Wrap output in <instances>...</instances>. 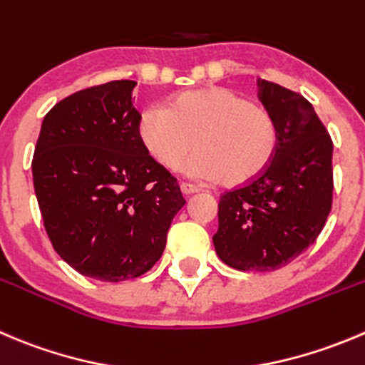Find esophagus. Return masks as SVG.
I'll return each mask as SVG.
<instances>
[{"label": "esophagus", "instance_id": "obj_1", "mask_svg": "<svg viewBox=\"0 0 365 365\" xmlns=\"http://www.w3.org/2000/svg\"><path fill=\"white\" fill-rule=\"evenodd\" d=\"M180 189H182L183 194H194V192H200V189H197L196 185H192V183H182L180 185Z\"/></svg>", "mask_w": 365, "mask_h": 365}]
</instances>
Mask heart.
<instances>
[{
  "mask_svg": "<svg viewBox=\"0 0 365 365\" xmlns=\"http://www.w3.org/2000/svg\"><path fill=\"white\" fill-rule=\"evenodd\" d=\"M148 153L165 169L185 165L192 178H219L226 185L251 182L278 150L277 119L235 91L207 87L182 93L168 107H150L139 119Z\"/></svg>",
  "mask_w": 365,
  "mask_h": 365,
  "instance_id": "1",
  "label": "heart"
}]
</instances>
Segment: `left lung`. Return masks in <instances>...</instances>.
<instances>
[{
	"label": "left lung",
	"mask_w": 365,
	"mask_h": 365,
	"mask_svg": "<svg viewBox=\"0 0 365 365\" xmlns=\"http://www.w3.org/2000/svg\"><path fill=\"white\" fill-rule=\"evenodd\" d=\"M258 98L277 119L280 143L262 175L219 200L214 246L239 271H277L324 228L334 200V143L302 94L258 80Z\"/></svg>",
	"instance_id": "left-lung-1"
}]
</instances>
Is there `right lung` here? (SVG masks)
Returning a JSON list of instances; mask_svg holds the SVG:
<instances>
[{
	"label": "right lung",
	"mask_w": 365,
	"mask_h": 365,
	"mask_svg": "<svg viewBox=\"0 0 365 365\" xmlns=\"http://www.w3.org/2000/svg\"><path fill=\"white\" fill-rule=\"evenodd\" d=\"M133 80L63 98L46 114L31 173L46 233L83 277L125 282L162 257L185 200L139 137Z\"/></svg>",
	"instance_id": "1"
}]
</instances>
